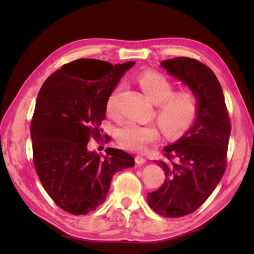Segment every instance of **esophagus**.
<instances>
[{"instance_id": "34e87169", "label": "esophagus", "mask_w": 254, "mask_h": 254, "mask_svg": "<svg viewBox=\"0 0 254 254\" xmlns=\"http://www.w3.org/2000/svg\"><path fill=\"white\" fill-rule=\"evenodd\" d=\"M146 162V160L142 156H135V163L136 164H143Z\"/></svg>"}]
</instances>
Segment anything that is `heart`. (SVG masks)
Here are the masks:
<instances>
[{
	"mask_svg": "<svg viewBox=\"0 0 254 254\" xmlns=\"http://www.w3.org/2000/svg\"><path fill=\"white\" fill-rule=\"evenodd\" d=\"M137 80L145 94L158 105L156 117L165 135L177 136L193 125L199 110L198 99L193 92H174L173 82L158 72H144ZM106 109L110 117H119L118 90L107 99ZM159 135L155 124H139L133 121L123 123L117 130L120 145L131 151H143L149 144L156 142Z\"/></svg>",
	"mask_w": 254,
	"mask_h": 254,
	"instance_id": "b5f03b06",
	"label": "heart"
}]
</instances>
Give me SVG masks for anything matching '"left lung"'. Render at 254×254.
Returning <instances> with one entry per match:
<instances>
[{"instance_id":"8db88e82","label":"left lung","mask_w":254,"mask_h":254,"mask_svg":"<svg viewBox=\"0 0 254 254\" xmlns=\"http://www.w3.org/2000/svg\"><path fill=\"white\" fill-rule=\"evenodd\" d=\"M161 65L188 84L199 103L194 125L164 148L166 161H158L165 174L164 183L147 196L156 213L176 218L196 211L221 180L231 123L221 86L210 67L189 57L167 59Z\"/></svg>"}]
</instances>
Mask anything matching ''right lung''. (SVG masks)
<instances>
[{
    "label": "right lung",
    "instance_id": "1",
    "mask_svg": "<svg viewBox=\"0 0 254 254\" xmlns=\"http://www.w3.org/2000/svg\"><path fill=\"white\" fill-rule=\"evenodd\" d=\"M134 64L74 60L39 91L30 123L35 170L54 202L67 213L94 211L105 202L113 175L134 165L133 157L121 149L107 148L101 157L87 148L91 137L103 132L107 99Z\"/></svg>",
    "mask_w": 254,
    "mask_h": 254
}]
</instances>
